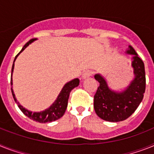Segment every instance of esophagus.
Here are the masks:
<instances>
[{"label":"esophagus","mask_w":154,"mask_h":154,"mask_svg":"<svg viewBox=\"0 0 154 154\" xmlns=\"http://www.w3.org/2000/svg\"><path fill=\"white\" fill-rule=\"evenodd\" d=\"M94 75V72L91 71V70H88V71H86V72H83V74H82V79H86L90 77V76L93 75Z\"/></svg>","instance_id":"34e87169"}]
</instances>
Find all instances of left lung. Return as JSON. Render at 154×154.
Segmentation results:
<instances>
[{
    "label": "left lung",
    "instance_id": "1",
    "mask_svg": "<svg viewBox=\"0 0 154 154\" xmlns=\"http://www.w3.org/2000/svg\"><path fill=\"white\" fill-rule=\"evenodd\" d=\"M127 53L134 55L132 67L135 78L124 92L116 93L109 88L100 75L94 76L99 86L94 97V107L99 117L109 122L125 120L134 113L143 101L146 91V73L144 63L131 46Z\"/></svg>",
    "mask_w": 154,
    "mask_h": 154
}]
</instances>
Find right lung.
Instances as JSON below:
<instances>
[{"instance_id": "right-lung-1", "label": "right lung", "mask_w": 154, "mask_h": 154, "mask_svg": "<svg viewBox=\"0 0 154 154\" xmlns=\"http://www.w3.org/2000/svg\"><path fill=\"white\" fill-rule=\"evenodd\" d=\"M34 40H36V38L30 39L28 42H26V44H25V45L23 47L22 50L16 56L15 60H14V62L16 60V57H18V55H19L23 49H25V48H26V46H28L29 44L33 42ZM14 63L13 64H12V68H11V75H12ZM79 84V79H75L70 81L68 83H66V84L64 85V86L63 87V89H62L61 92L60 93L59 96H58L57 99L55 101V102L53 103V105H52L49 109H45V111L40 112H32L28 111V110H26V109L23 108L22 105H20V104H19V102H17V101H16L12 89H11V94H12V96H13V98L14 100H15V101L17 103L18 107L20 108V110L23 112L24 115H26L27 117H29L30 119H31V120H34V121L39 122V123H47V122L55 121V120H58V119H60V118L63 116V115L64 114V112H65L66 111L67 106H68V97H69L70 93H71V91H72L75 87L78 86ZM11 85H12V79L11 78Z\"/></svg>"}]
</instances>
